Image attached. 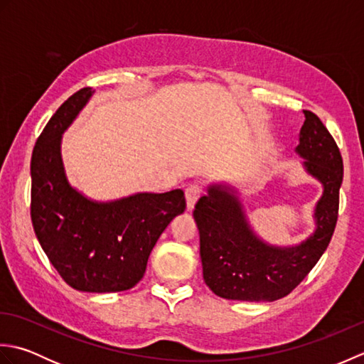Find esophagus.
<instances>
[{
  "instance_id": "obj_1",
  "label": "esophagus",
  "mask_w": 364,
  "mask_h": 364,
  "mask_svg": "<svg viewBox=\"0 0 364 364\" xmlns=\"http://www.w3.org/2000/svg\"><path fill=\"white\" fill-rule=\"evenodd\" d=\"M202 192H203L202 186H200V184H197V183L189 184L186 191H184V194H186V206H188L189 211L192 210V208H194L198 197L202 196Z\"/></svg>"
}]
</instances>
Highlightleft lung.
Wrapping results in <instances>:
<instances>
[{
  "label": "left lung",
  "instance_id": "obj_1",
  "mask_svg": "<svg viewBox=\"0 0 364 364\" xmlns=\"http://www.w3.org/2000/svg\"><path fill=\"white\" fill-rule=\"evenodd\" d=\"M305 112L297 153L308 172L323 184L316 206L314 235L292 249L270 247L253 235L237 198L225 186H211L196 203L203 280L215 296L274 301L288 296L327 250L338 222L343 158L333 136L311 111Z\"/></svg>",
  "mask_w": 364,
  "mask_h": 364
}]
</instances>
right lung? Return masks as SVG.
I'll return each mask as SVG.
<instances>
[{
  "label": "right lung",
  "mask_w": 364,
  "mask_h": 364,
  "mask_svg": "<svg viewBox=\"0 0 364 364\" xmlns=\"http://www.w3.org/2000/svg\"><path fill=\"white\" fill-rule=\"evenodd\" d=\"M92 95L80 89L60 105L31 158V220L45 255L64 282L84 292L127 291L142 280L150 252L178 213L181 189L95 203L67 183L60 134Z\"/></svg>",
  "instance_id": "right-lung-1"
}]
</instances>
